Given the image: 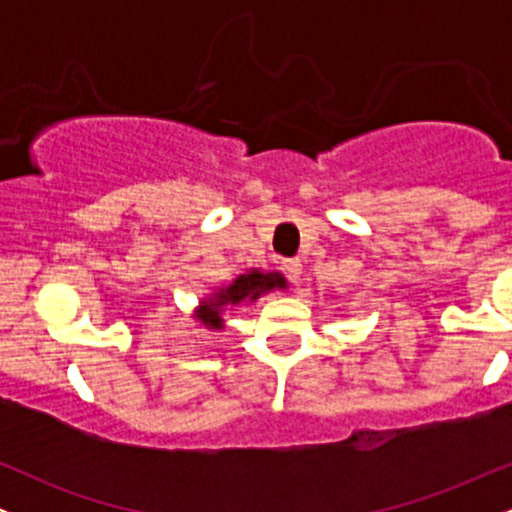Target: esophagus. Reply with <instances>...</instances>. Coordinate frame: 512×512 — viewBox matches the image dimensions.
I'll return each mask as SVG.
<instances>
[{
  "mask_svg": "<svg viewBox=\"0 0 512 512\" xmlns=\"http://www.w3.org/2000/svg\"><path fill=\"white\" fill-rule=\"evenodd\" d=\"M281 269H284L286 276H289L291 284H301V276H303V264L298 257H289V260L281 262Z\"/></svg>",
  "mask_w": 512,
  "mask_h": 512,
  "instance_id": "obj_1",
  "label": "esophagus"
}]
</instances>
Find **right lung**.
<instances>
[{
	"label": "right lung",
	"instance_id": "add662e5",
	"mask_svg": "<svg viewBox=\"0 0 512 512\" xmlns=\"http://www.w3.org/2000/svg\"><path fill=\"white\" fill-rule=\"evenodd\" d=\"M274 289H286V279L279 272H260V269H252L248 274H240L233 284H228L226 289H219L211 293V298L202 301L199 305L197 320L202 322L207 330H221L223 327V308L226 305H240V303H255L257 298Z\"/></svg>",
	"mask_w": 512,
	"mask_h": 512
}]
</instances>
